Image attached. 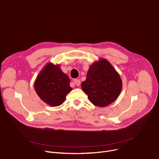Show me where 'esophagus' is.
Returning <instances> with one entry per match:
<instances>
[{
	"instance_id": "34e87169",
	"label": "esophagus",
	"mask_w": 159,
	"mask_h": 159,
	"mask_svg": "<svg viewBox=\"0 0 159 159\" xmlns=\"http://www.w3.org/2000/svg\"><path fill=\"white\" fill-rule=\"evenodd\" d=\"M74 83L75 84V85L76 86H80L81 85V82H80V80H78V79H75L74 80Z\"/></svg>"
}]
</instances>
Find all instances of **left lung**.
I'll list each match as a JSON object with an SVG mask.
<instances>
[{
  "label": "left lung",
  "instance_id": "obj_1",
  "mask_svg": "<svg viewBox=\"0 0 159 159\" xmlns=\"http://www.w3.org/2000/svg\"><path fill=\"white\" fill-rule=\"evenodd\" d=\"M84 92L94 105L105 107L116 100L122 90L119 74L106 59L93 63L81 83Z\"/></svg>",
  "mask_w": 159,
  "mask_h": 159
}]
</instances>
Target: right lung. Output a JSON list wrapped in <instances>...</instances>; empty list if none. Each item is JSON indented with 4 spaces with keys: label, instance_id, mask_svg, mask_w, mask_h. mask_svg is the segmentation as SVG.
<instances>
[{
    "label": "right lung",
    "instance_id": "obj_1",
    "mask_svg": "<svg viewBox=\"0 0 159 159\" xmlns=\"http://www.w3.org/2000/svg\"><path fill=\"white\" fill-rule=\"evenodd\" d=\"M34 88L41 99L50 106L63 103L66 94L71 91L70 80L59 65L49 63L37 76Z\"/></svg>",
    "mask_w": 159,
    "mask_h": 159
}]
</instances>
